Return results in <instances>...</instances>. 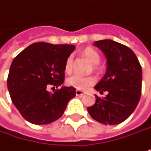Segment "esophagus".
<instances>
[{
  "instance_id": "esophagus-1",
  "label": "esophagus",
  "mask_w": 151,
  "mask_h": 151,
  "mask_svg": "<svg viewBox=\"0 0 151 151\" xmlns=\"http://www.w3.org/2000/svg\"><path fill=\"white\" fill-rule=\"evenodd\" d=\"M76 95L78 96H82L83 95H84V92L81 91H79V90H76Z\"/></svg>"
}]
</instances>
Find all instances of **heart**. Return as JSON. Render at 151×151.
<instances>
[{
    "label": "heart",
    "mask_w": 151,
    "mask_h": 151,
    "mask_svg": "<svg viewBox=\"0 0 151 151\" xmlns=\"http://www.w3.org/2000/svg\"><path fill=\"white\" fill-rule=\"evenodd\" d=\"M81 55L84 57L88 59V60L92 65H94L93 68L96 70V65H98L101 61L100 54L97 52L96 50L91 48V47H86L81 51ZM72 65H73V57H72V55H70L66 59L65 63V67H64L65 72L67 74L70 73L72 70ZM66 82L70 86H72V87L76 88L77 90L85 91L96 83V78L93 77V76L81 77L80 76L75 75V76L69 77L66 81Z\"/></svg>",
    "instance_id": "heart-1"
}]
</instances>
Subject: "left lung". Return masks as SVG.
Returning a JSON list of instances; mask_svg holds the SVG:
<instances>
[{"label":"left lung","mask_w":151,"mask_h":151,"mask_svg":"<svg viewBox=\"0 0 151 151\" xmlns=\"http://www.w3.org/2000/svg\"><path fill=\"white\" fill-rule=\"evenodd\" d=\"M107 59L104 77L95 86L104 98L96 96V103L87 108L94 120L105 125H118L134 112L141 95L142 69L133 50L112 40L95 41Z\"/></svg>","instance_id":"obj_1"}]
</instances>
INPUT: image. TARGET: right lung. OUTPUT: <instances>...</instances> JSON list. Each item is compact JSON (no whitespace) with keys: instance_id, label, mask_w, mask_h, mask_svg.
Segmentation results:
<instances>
[{"instance_id":"add662e5","label":"right lung","mask_w":151,"mask_h":151,"mask_svg":"<svg viewBox=\"0 0 151 151\" xmlns=\"http://www.w3.org/2000/svg\"><path fill=\"white\" fill-rule=\"evenodd\" d=\"M75 49L73 45L36 42L14 58L7 88L12 103L25 120L46 125L63 115L68 102L76 96V89L63 86L50 93L46 86L57 88L63 84L65 63Z\"/></svg>"}]
</instances>
